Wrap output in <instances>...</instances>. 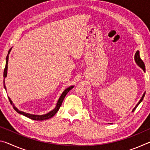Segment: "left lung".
I'll return each mask as SVG.
<instances>
[{
	"instance_id": "1",
	"label": "left lung",
	"mask_w": 150,
	"mask_h": 150,
	"mask_svg": "<svg viewBox=\"0 0 150 150\" xmlns=\"http://www.w3.org/2000/svg\"><path fill=\"white\" fill-rule=\"evenodd\" d=\"M134 60H135V62L136 63V64L138 65L139 66V67L141 68V69H143L144 71L145 72V71H146L145 65H144V63L143 62V61H142V60L141 59L140 56H139V51H137V52H136L135 55H134ZM145 94H146V93H144L143 95H142V98H140V100H139V102H138V104H137V105H136L135 107H134V108H133V110H132V112H133L136 110V108H137V106H138L139 105V104H140V103L142 102V101L143 100L144 96H145Z\"/></svg>"
}]
</instances>
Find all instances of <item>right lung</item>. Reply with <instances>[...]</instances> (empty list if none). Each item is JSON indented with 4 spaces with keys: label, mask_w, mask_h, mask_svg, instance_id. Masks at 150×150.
<instances>
[{
    "label": "right lung",
    "mask_w": 150,
    "mask_h": 150,
    "mask_svg": "<svg viewBox=\"0 0 150 150\" xmlns=\"http://www.w3.org/2000/svg\"><path fill=\"white\" fill-rule=\"evenodd\" d=\"M12 50V48L11 50H9V52L8 53V55H7L6 56V65H5V68H4V74H3V77H4V87L5 89L6 90V86H5V78L7 77V71H8V55L10 54V53H11V51ZM74 87V86H70L67 88H65L64 90V91L62 93V95H61L60 97L59 98V99H58L57 104H56V106H55V107L54 109H53L52 110H51L49 112L47 113V114H45V115H32V114H30V113H26L25 112L23 111H21V110H19L18 109L15 105H14V103H12V101L11 100V98L8 97V99L10 100V103H11V105L13 106V108L15 110H16L18 113L20 114V115H22L25 116H26V117L29 118L30 119H32V120H47V119L51 118L52 117H53L55 114L57 113V112L59 110L61 105H62V104L63 103V100H64V98L65 97V96L67 94L69 93V91L70 90H71L72 88Z\"/></svg>",
    "instance_id": "right-lung-1"
}]
</instances>
